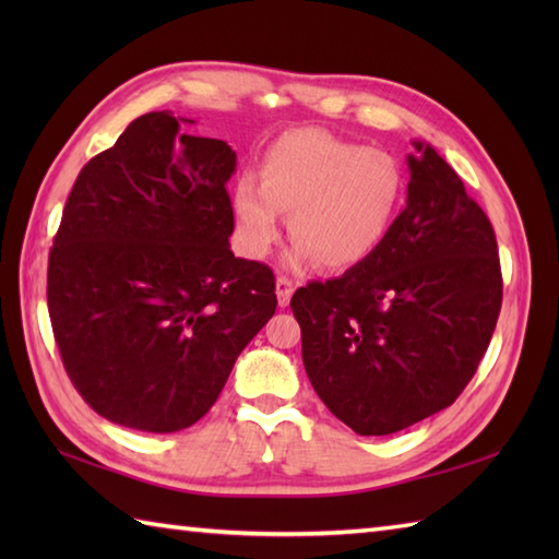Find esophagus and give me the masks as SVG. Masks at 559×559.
<instances>
[{
	"instance_id": "esophagus-1",
	"label": "esophagus",
	"mask_w": 559,
	"mask_h": 559,
	"mask_svg": "<svg viewBox=\"0 0 559 559\" xmlns=\"http://www.w3.org/2000/svg\"><path fill=\"white\" fill-rule=\"evenodd\" d=\"M293 281L288 276H278L276 278V295H278V305L288 307L290 298H293Z\"/></svg>"
}]
</instances>
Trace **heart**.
Instances as JSON below:
<instances>
[{
    "label": "heart",
    "instance_id": "1",
    "mask_svg": "<svg viewBox=\"0 0 559 559\" xmlns=\"http://www.w3.org/2000/svg\"><path fill=\"white\" fill-rule=\"evenodd\" d=\"M403 194L406 173L394 153L324 129H293L266 151L261 180H237L230 206L249 257L276 247L283 213H290L295 264L314 257L322 269L346 271L384 245Z\"/></svg>",
    "mask_w": 559,
    "mask_h": 559
}]
</instances>
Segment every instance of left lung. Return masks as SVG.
<instances>
[{"instance_id": "obj_1", "label": "left lung", "mask_w": 559, "mask_h": 559, "mask_svg": "<svg viewBox=\"0 0 559 559\" xmlns=\"http://www.w3.org/2000/svg\"><path fill=\"white\" fill-rule=\"evenodd\" d=\"M413 146L406 209L384 245L290 300L317 396L365 437L451 406L476 374L502 307L488 216L430 144Z\"/></svg>"}]
</instances>
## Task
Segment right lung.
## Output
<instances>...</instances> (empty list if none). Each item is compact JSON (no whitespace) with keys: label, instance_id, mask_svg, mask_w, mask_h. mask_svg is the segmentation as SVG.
<instances>
[{"label":"right lung","instance_id":"1","mask_svg":"<svg viewBox=\"0 0 559 559\" xmlns=\"http://www.w3.org/2000/svg\"><path fill=\"white\" fill-rule=\"evenodd\" d=\"M182 122L141 115L83 165L47 261L71 384L141 432L204 418L278 305L273 271L230 252L235 151Z\"/></svg>","mask_w":559,"mask_h":559}]
</instances>
